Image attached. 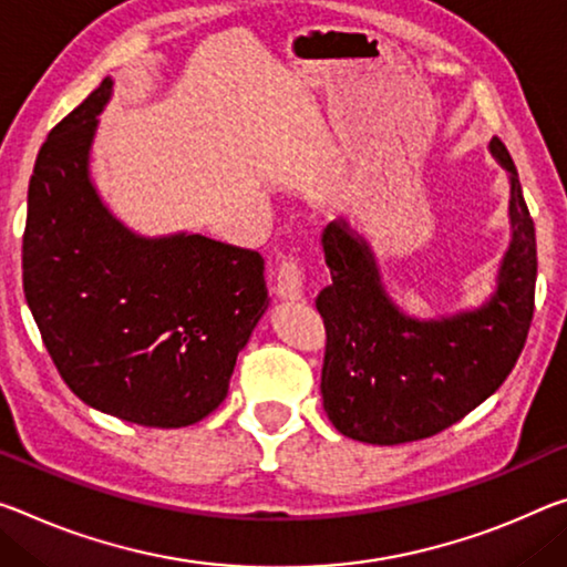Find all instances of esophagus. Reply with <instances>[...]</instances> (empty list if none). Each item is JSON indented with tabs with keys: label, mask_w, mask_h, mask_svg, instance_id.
I'll list each match as a JSON object with an SVG mask.
<instances>
[{
	"label": "esophagus",
	"mask_w": 567,
	"mask_h": 567,
	"mask_svg": "<svg viewBox=\"0 0 567 567\" xmlns=\"http://www.w3.org/2000/svg\"><path fill=\"white\" fill-rule=\"evenodd\" d=\"M275 292L280 300H300L302 298V267L298 259H282L280 269H277V285Z\"/></svg>",
	"instance_id": "1"
}]
</instances>
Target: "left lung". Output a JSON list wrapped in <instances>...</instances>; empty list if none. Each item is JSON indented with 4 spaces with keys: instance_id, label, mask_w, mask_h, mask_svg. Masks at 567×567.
I'll return each instance as SVG.
<instances>
[{
    "instance_id": "8db88e82",
    "label": "left lung",
    "mask_w": 567,
    "mask_h": 567,
    "mask_svg": "<svg viewBox=\"0 0 567 567\" xmlns=\"http://www.w3.org/2000/svg\"><path fill=\"white\" fill-rule=\"evenodd\" d=\"M489 154L509 176L512 239L497 290L480 308L411 318L346 219L322 231L332 282L316 300L328 332L320 393L343 436L379 446L434 436L487 401L523 353L535 310V224L505 143L492 138Z\"/></svg>"
}]
</instances>
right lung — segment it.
Returning a JSON list of instances; mask_svg holds the SVG:
<instances>
[{
    "mask_svg": "<svg viewBox=\"0 0 567 567\" xmlns=\"http://www.w3.org/2000/svg\"><path fill=\"white\" fill-rule=\"evenodd\" d=\"M105 78L42 143L27 192L22 282L62 381L141 426L178 429L227 399L267 310L265 259L202 235L141 237L90 178Z\"/></svg>",
    "mask_w": 567,
    "mask_h": 567,
    "instance_id": "add662e5",
    "label": "right lung"
}]
</instances>
